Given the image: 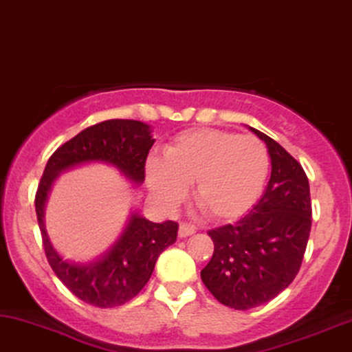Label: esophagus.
Masks as SVG:
<instances>
[{"instance_id":"esophagus-1","label":"esophagus","mask_w":352,"mask_h":352,"mask_svg":"<svg viewBox=\"0 0 352 352\" xmlns=\"http://www.w3.org/2000/svg\"><path fill=\"white\" fill-rule=\"evenodd\" d=\"M195 232H196L195 225H191V223H188V222H182V223H180V227H179V236H180V238H185V236L193 235Z\"/></svg>"}]
</instances>
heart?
Segmentation results:
<instances>
[{
  "mask_svg": "<svg viewBox=\"0 0 352 352\" xmlns=\"http://www.w3.org/2000/svg\"><path fill=\"white\" fill-rule=\"evenodd\" d=\"M270 168L265 144L250 135L196 129L177 135L164 157L146 162V179L159 199L175 204L193 184V201L206 217L228 220L248 212L264 190Z\"/></svg>",
  "mask_w": 352,
  "mask_h": 352,
  "instance_id": "b5f03b06",
  "label": "heart"
}]
</instances>
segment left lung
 <instances>
[{
	"label": "left lung",
	"mask_w": 352,
	"mask_h": 352,
	"mask_svg": "<svg viewBox=\"0 0 352 352\" xmlns=\"http://www.w3.org/2000/svg\"><path fill=\"white\" fill-rule=\"evenodd\" d=\"M251 130L269 151V185L250 214L208 232L214 252L201 270L212 296L238 311L269 302L293 282L312 225L311 191L301 164L275 140Z\"/></svg>",
	"instance_id": "obj_1"
}]
</instances>
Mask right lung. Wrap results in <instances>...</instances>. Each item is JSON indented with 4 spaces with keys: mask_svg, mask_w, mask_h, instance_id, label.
<instances>
[{
    "mask_svg": "<svg viewBox=\"0 0 352 352\" xmlns=\"http://www.w3.org/2000/svg\"><path fill=\"white\" fill-rule=\"evenodd\" d=\"M153 143L149 125L143 122L130 119L100 122L60 144L51 154L40 179L35 210L46 259L69 292L91 306L117 307L137 296L151 277L159 254L177 240L179 223L173 220L154 223L133 215L124 236L109 254L88 265H75L54 251L46 235L43 223L46 195L60 170L88 161L109 162L135 184H142Z\"/></svg>",
    "mask_w": 352,
    "mask_h": 352,
    "instance_id": "obj_1",
    "label": "right lung"
}]
</instances>
